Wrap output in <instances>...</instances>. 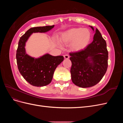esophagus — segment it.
I'll return each mask as SVG.
<instances>
[{
	"label": "esophagus",
	"instance_id": "1",
	"mask_svg": "<svg viewBox=\"0 0 123 123\" xmlns=\"http://www.w3.org/2000/svg\"><path fill=\"white\" fill-rule=\"evenodd\" d=\"M64 57L65 59H68L69 58V56L68 54H65L64 55Z\"/></svg>",
	"mask_w": 123,
	"mask_h": 123
}]
</instances>
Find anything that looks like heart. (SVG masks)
I'll return each instance as SVG.
<instances>
[{
    "label": "heart",
    "instance_id": "heart-1",
    "mask_svg": "<svg viewBox=\"0 0 123 123\" xmlns=\"http://www.w3.org/2000/svg\"><path fill=\"white\" fill-rule=\"evenodd\" d=\"M91 39V33L87 29L72 28L62 33L59 41L65 44L71 43V48L75 52L84 50Z\"/></svg>",
    "mask_w": 123,
    "mask_h": 123
}]
</instances>
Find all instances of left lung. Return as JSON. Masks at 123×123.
<instances>
[{
    "label": "left lung",
    "instance_id": "1",
    "mask_svg": "<svg viewBox=\"0 0 123 123\" xmlns=\"http://www.w3.org/2000/svg\"><path fill=\"white\" fill-rule=\"evenodd\" d=\"M90 27L94 31V28ZM70 55L72 81L80 87L94 86L107 71L108 59L107 44L97 28L90 44L82 51L70 53Z\"/></svg>",
    "mask_w": 123,
    "mask_h": 123
}]
</instances>
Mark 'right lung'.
<instances>
[{
	"label": "right lung",
	"instance_id": "1",
	"mask_svg": "<svg viewBox=\"0 0 123 123\" xmlns=\"http://www.w3.org/2000/svg\"><path fill=\"white\" fill-rule=\"evenodd\" d=\"M54 27V25L31 28L21 37L18 42L16 51L18 69L25 80L33 86L43 87L49 84L55 69L64 61V56L46 54L37 58L32 57L25 52V43L32 33H45Z\"/></svg>",
	"mask_w": 123,
	"mask_h": 123
}]
</instances>
